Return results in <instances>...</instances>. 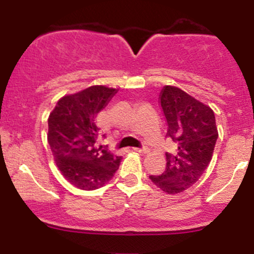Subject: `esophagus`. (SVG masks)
<instances>
[{
    "mask_svg": "<svg viewBox=\"0 0 254 254\" xmlns=\"http://www.w3.org/2000/svg\"><path fill=\"white\" fill-rule=\"evenodd\" d=\"M133 150L137 151V153H141V154H147V153H149V148H148V147H142V148H133Z\"/></svg>",
    "mask_w": 254,
    "mask_h": 254,
    "instance_id": "34e87169",
    "label": "esophagus"
}]
</instances>
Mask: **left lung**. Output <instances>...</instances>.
<instances>
[{"label":"left lung","instance_id":"8db88e82","mask_svg":"<svg viewBox=\"0 0 254 254\" xmlns=\"http://www.w3.org/2000/svg\"><path fill=\"white\" fill-rule=\"evenodd\" d=\"M160 104L167 122V137L177 144L166 154V170L150 180L168 194L185 191L202 177L211 161L218 132L214 111L186 92L165 86Z\"/></svg>","mask_w":254,"mask_h":254}]
</instances>
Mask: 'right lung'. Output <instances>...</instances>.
Here are the masks:
<instances>
[{"mask_svg":"<svg viewBox=\"0 0 254 254\" xmlns=\"http://www.w3.org/2000/svg\"><path fill=\"white\" fill-rule=\"evenodd\" d=\"M117 93L105 86L61 98L48 119V142L61 173L81 190L101 188L119 168L121 156L97 147L95 118Z\"/></svg>","mask_w":254,"mask_h":254,"instance_id":"right-lung-1","label":"right lung"}]
</instances>
